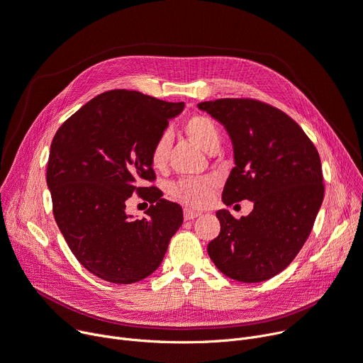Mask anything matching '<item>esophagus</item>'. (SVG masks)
Here are the masks:
<instances>
[{
  "label": "esophagus",
  "mask_w": 363,
  "mask_h": 363,
  "mask_svg": "<svg viewBox=\"0 0 363 363\" xmlns=\"http://www.w3.org/2000/svg\"><path fill=\"white\" fill-rule=\"evenodd\" d=\"M183 216H184V220H194V218L199 217V216H201V213L186 208V210H184V213H183Z\"/></svg>",
  "instance_id": "esophagus-1"
}]
</instances>
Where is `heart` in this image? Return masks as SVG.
<instances>
[{
  "instance_id": "1",
  "label": "heart",
  "mask_w": 363,
  "mask_h": 363,
  "mask_svg": "<svg viewBox=\"0 0 363 363\" xmlns=\"http://www.w3.org/2000/svg\"><path fill=\"white\" fill-rule=\"evenodd\" d=\"M184 131L196 146L202 150L210 152L211 149L218 147L220 145V131L214 121L208 116L195 115L189 118L184 124ZM168 155V137L161 135L158 142L155 143L150 162L155 168L164 167ZM211 191V183L208 180H184L172 186V195L182 202L191 206H202L208 201Z\"/></svg>"
}]
</instances>
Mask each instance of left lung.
<instances>
[{
	"label": "left lung",
	"instance_id": "left-lung-1",
	"mask_svg": "<svg viewBox=\"0 0 363 363\" xmlns=\"http://www.w3.org/2000/svg\"><path fill=\"white\" fill-rule=\"evenodd\" d=\"M198 108L224 125L233 145L223 202L254 203L239 220L217 211L221 229L206 251L230 279L267 281L294 260L313 229L325 192L319 153L294 119L264 101L218 99Z\"/></svg>",
	"mask_w": 363,
	"mask_h": 363
}]
</instances>
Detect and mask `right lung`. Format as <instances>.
<instances>
[{"instance_id":"right-lung-1","label":"right lung","mask_w":363,"mask_h":363,"mask_svg":"<svg viewBox=\"0 0 363 363\" xmlns=\"http://www.w3.org/2000/svg\"><path fill=\"white\" fill-rule=\"evenodd\" d=\"M183 108V101L111 90L67 118L51 142L47 184L56 223L77 260L100 279L147 278L182 226V206L140 183L157 179L152 149ZM133 193L152 203L140 220L125 213Z\"/></svg>"}]
</instances>
